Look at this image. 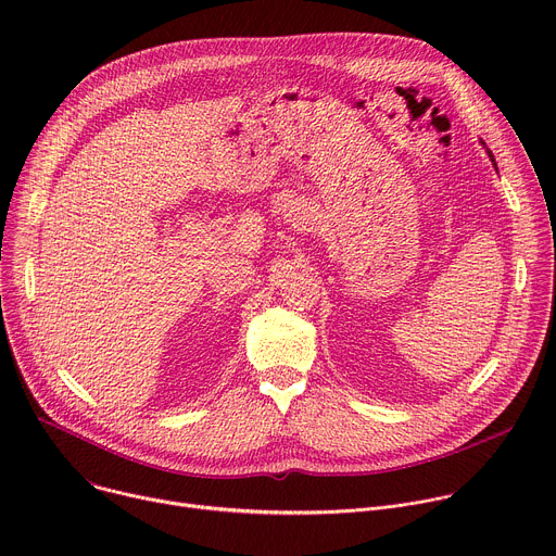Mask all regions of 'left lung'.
<instances>
[{
	"mask_svg": "<svg viewBox=\"0 0 556 556\" xmlns=\"http://www.w3.org/2000/svg\"><path fill=\"white\" fill-rule=\"evenodd\" d=\"M482 144H484V149H486V153H489V157H491V161L495 163V155H493V151H489V147H486V142L482 140ZM495 169H497V165H495Z\"/></svg>",
	"mask_w": 556,
	"mask_h": 556,
	"instance_id": "obj_1",
	"label": "left lung"
}]
</instances>
